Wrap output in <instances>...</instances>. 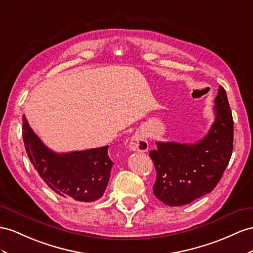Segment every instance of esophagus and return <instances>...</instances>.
<instances>
[{
    "instance_id": "esophagus-1",
    "label": "esophagus",
    "mask_w": 253,
    "mask_h": 253,
    "mask_svg": "<svg viewBox=\"0 0 253 253\" xmlns=\"http://www.w3.org/2000/svg\"><path fill=\"white\" fill-rule=\"evenodd\" d=\"M129 148L133 152H140V153L147 152L148 142L145 138V135L141 131L135 132L132 135V138L130 139V142H129Z\"/></svg>"
}]
</instances>
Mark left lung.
I'll return each mask as SVG.
<instances>
[{
    "label": "left lung",
    "instance_id": "obj_1",
    "mask_svg": "<svg viewBox=\"0 0 253 253\" xmlns=\"http://www.w3.org/2000/svg\"><path fill=\"white\" fill-rule=\"evenodd\" d=\"M215 122L194 144L156 142L150 157L157 172L154 194L169 206L189 204L210 193L228 167L233 151V118L225 89L215 98Z\"/></svg>",
    "mask_w": 253,
    "mask_h": 253
}]
</instances>
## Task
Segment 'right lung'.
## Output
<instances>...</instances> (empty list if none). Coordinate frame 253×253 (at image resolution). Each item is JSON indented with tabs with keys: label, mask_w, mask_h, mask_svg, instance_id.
Returning a JSON list of instances; mask_svg holds the SVG:
<instances>
[{
	"label": "right lung",
	"mask_w": 253,
	"mask_h": 253,
	"mask_svg": "<svg viewBox=\"0 0 253 253\" xmlns=\"http://www.w3.org/2000/svg\"><path fill=\"white\" fill-rule=\"evenodd\" d=\"M22 134L32 165L55 193L79 202H94L103 196L113 166L108 156V145L85 151L55 153L49 150L32 130L24 115Z\"/></svg>",
	"instance_id": "right-lung-1"
}]
</instances>
